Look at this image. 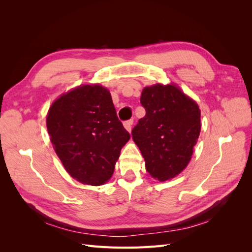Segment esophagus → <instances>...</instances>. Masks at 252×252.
Listing matches in <instances>:
<instances>
[{"mask_svg": "<svg viewBox=\"0 0 252 252\" xmlns=\"http://www.w3.org/2000/svg\"><path fill=\"white\" fill-rule=\"evenodd\" d=\"M132 123L133 121L132 120H128V121H125L124 122V127L127 131L130 132L131 131V126H132Z\"/></svg>", "mask_w": 252, "mask_h": 252, "instance_id": "34e87169", "label": "esophagus"}]
</instances>
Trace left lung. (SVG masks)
<instances>
[{
	"label": "left lung",
	"instance_id": "left-lung-1",
	"mask_svg": "<svg viewBox=\"0 0 252 252\" xmlns=\"http://www.w3.org/2000/svg\"><path fill=\"white\" fill-rule=\"evenodd\" d=\"M146 110L132 129V139L152 178H174L189 163L201 131L197 104L174 85H154L142 91Z\"/></svg>",
	"mask_w": 252,
	"mask_h": 252
}]
</instances>
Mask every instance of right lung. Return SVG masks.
<instances>
[{
  "mask_svg": "<svg viewBox=\"0 0 252 252\" xmlns=\"http://www.w3.org/2000/svg\"><path fill=\"white\" fill-rule=\"evenodd\" d=\"M46 123L66 171L83 184L107 182L121 149L130 139L109 90L100 85H83L60 96L51 105Z\"/></svg>",
  "mask_w": 252,
  "mask_h": 252,
  "instance_id": "right-lung-1",
  "label": "right lung"
}]
</instances>
